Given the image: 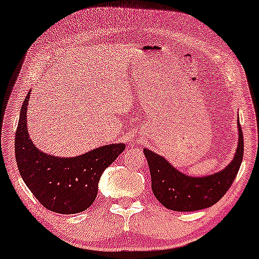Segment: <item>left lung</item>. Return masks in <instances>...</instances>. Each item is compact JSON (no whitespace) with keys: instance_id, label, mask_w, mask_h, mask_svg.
Segmentation results:
<instances>
[{"instance_id":"obj_1","label":"left lung","mask_w":259,"mask_h":259,"mask_svg":"<svg viewBox=\"0 0 259 259\" xmlns=\"http://www.w3.org/2000/svg\"><path fill=\"white\" fill-rule=\"evenodd\" d=\"M239 120V119H238ZM239 141L233 160L219 172L194 177L181 172L164 157L145 148L152 180V191L160 204L169 210L188 212L212 206L234 182L244 155V136L238 121Z\"/></svg>"}]
</instances>
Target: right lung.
Returning a JSON list of instances; mask_svg holds the SVG:
<instances>
[{
	"instance_id": "obj_1",
	"label": "right lung",
	"mask_w": 259,
	"mask_h": 259,
	"mask_svg": "<svg viewBox=\"0 0 259 259\" xmlns=\"http://www.w3.org/2000/svg\"><path fill=\"white\" fill-rule=\"evenodd\" d=\"M29 100L30 92L20 108L14 141L21 179L48 210L62 214L82 212L94 202L100 177L125 145L111 143L70 158L45 153L30 139L26 121Z\"/></svg>"
}]
</instances>
